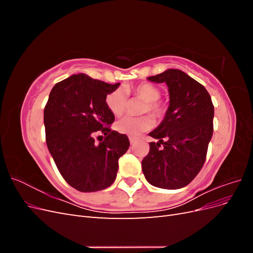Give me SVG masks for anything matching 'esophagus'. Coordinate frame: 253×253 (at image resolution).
<instances>
[{"mask_svg": "<svg viewBox=\"0 0 253 253\" xmlns=\"http://www.w3.org/2000/svg\"><path fill=\"white\" fill-rule=\"evenodd\" d=\"M135 141H136V138H134V137H129V142H131V144L135 143Z\"/></svg>", "mask_w": 253, "mask_h": 253, "instance_id": "esophagus-1", "label": "esophagus"}]
</instances>
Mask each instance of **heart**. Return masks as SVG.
<instances>
[{"instance_id": "heart-1", "label": "heart", "mask_w": 253, "mask_h": 253, "mask_svg": "<svg viewBox=\"0 0 253 253\" xmlns=\"http://www.w3.org/2000/svg\"><path fill=\"white\" fill-rule=\"evenodd\" d=\"M129 94L138 97L143 100L140 113H151L153 117L162 118L166 113V106L158 101L160 98V90L158 87L150 83H141L138 85L126 88ZM105 105L108 110L115 116H119L125 112L126 106V96L121 88L114 89L105 97ZM154 121L149 115H143L140 117L126 116L119 119L115 124V128L121 134L128 136H138L140 133L150 129Z\"/></svg>"}]
</instances>
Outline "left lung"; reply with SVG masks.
Returning a JSON list of instances; mask_svg holds the SVG:
<instances>
[{"label": "left lung", "mask_w": 253, "mask_h": 253, "mask_svg": "<svg viewBox=\"0 0 253 253\" xmlns=\"http://www.w3.org/2000/svg\"><path fill=\"white\" fill-rule=\"evenodd\" d=\"M148 80L167 84L170 104L162 124L149 133L158 142H150L142 172L152 186L180 189L204 166L213 134L214 106L207 89L182 71L170 68Z\"/></svg>", "instance_id": "8db88e82"}]
</instances>
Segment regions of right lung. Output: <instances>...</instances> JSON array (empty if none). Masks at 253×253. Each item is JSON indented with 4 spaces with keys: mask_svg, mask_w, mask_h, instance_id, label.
<instances>
[{
    "mask_svg": "<svg viewBox=\"0 0 253 253\" xmlns=\"http://www.w3.org/2000/svg\"><path fill=\"white\" fill-rule=\"evenodd\" d=\"M119 85L85 74L72 75L52 87L45 105L48 151L65 181L80 192L110 187L116 179L118 159L129 147L126 135L108 126L115 116L105 97ZM100 132L105 137L97 143L94 135Z\"/></svg>",
    "mask_w": 253,
    "mask_h": 253,
    "instance_id": "right-lung-1",
    "label": "right lung"
}]
</instances>
